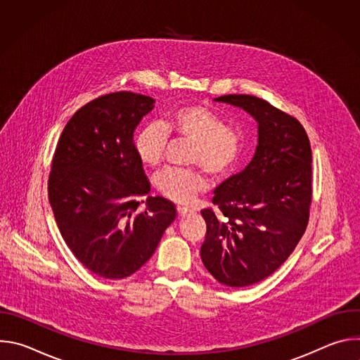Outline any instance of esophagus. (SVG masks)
<instances>
[{
	"mask_svg": "<svg viewBox=\"0 0 360 360\" xmlns=\"http://www.w3.org/2000/svg\"><path fill=\"white\" fill-rule=\"evenodd\" d=\"M176 212H178V215H179L181 218L193 214V211H191V210H188V208H185V207H178V208H176Z\"/></svg>",
	"mask_w": 360,
	"mask_h": 360,
	"instance_id": "34e87169",
	"label": "esophagus"
}]
</instances>
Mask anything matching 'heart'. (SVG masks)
Returning a JSON list of instances; mask_svg holds the SVG:
<instances>
[{
  "label": "heart",
  "instance_id": "1",
  "mask_svg": "<svg viewBox=\"0 0 360 360\" xmlns=\"http://www.w3.org/2000/svg\"><path fill=\"white\" fill-rule=\"evenodd\" d=\"M168 134L192 141L189 164L202 167L217 179L232 176L246 157V136L239 127L225 125L207 107L186 104L174 108L162 125L150 122L138 129L132 145L141 164L157 168L162 162ZM155 185L165 198L188 205L198 193L207 191L210 181L200 168H168L158 174Z\"/></svg>",
  "mask_w": 360,
  "mask_h": 360
}]
</instances>
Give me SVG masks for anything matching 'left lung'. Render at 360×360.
<instances>
[{"mask_svg": "<svg viewBox=\"0 0 360 360\" xmlns=\"http://www.w3.org/2000/svg\"><path fill=\"white\" fill-rule=\"evenodd\" d=\"M217 102L242 108L258 122L249 165L215 189L212 208L200 211L207 235L200 258L222 285L242 288L272 275L293 252L309 221L312 150L302 124L253 95Z\"/></svg>", "mask_w": 360, "mask_h": 360, "instance_id": "8db88e82", "label": "left lung"}]
</instances>
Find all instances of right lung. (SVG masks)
Instances as JSON below:
<instances>
[{
    "instance_id": "obj_1",
    "label": "right lung",
    "mask_w": 360,
    "mask_h": 360,
    "mask_svg": "<svg viewBox=\"0 0 360 360\" xmlns=\"http://www.w3.org/2000/svg\"><path fill=\"white\" fill-rule=\"evenodd\" d=\"M153 102L127 91L88 102L65 125L51 164L48 199L58 229L75 258L105 279L142 268L176 218L161 196H148L138 211L150 184L132 142Z\"/></svg>"
}]
</instances>
